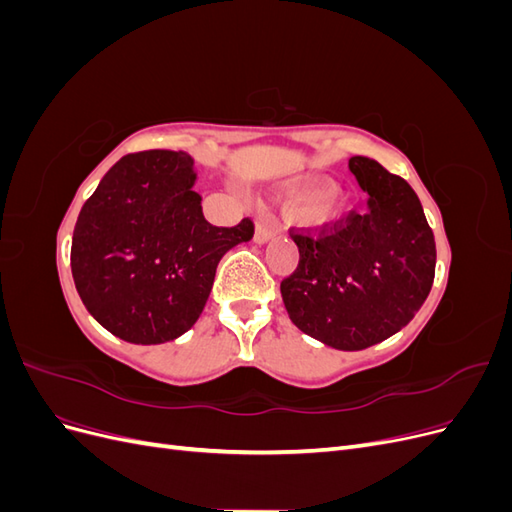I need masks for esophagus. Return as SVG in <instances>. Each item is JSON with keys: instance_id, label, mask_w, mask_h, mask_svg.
I'll list each match as a JSON object with an SVG mask.
<instances>
[{"instance_id": "34e87169", "label": "esophagus", "mask_w": 512, "mask_h": 512, "mask_svg": "<svg viewBox=\"0 0 512 512\" xmlns=\"http://www.w3.org/2000/svg\"><path fill=\"white\" fill-rule=\"evenodd\" d=\"M275 235H277V228H273L271 224L262 222V220L256 224V230H254V241H256V243H267V241H271Z\"/></svg>"}]
</instances>
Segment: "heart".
<instances>
[{
    "label": "heart",
    "instance_id": "b5f03b06",
    "mask_svg": "<svg viewBox=\"0 0 512 512\" xmlns=\"http://www.w3.org/2000/svg\"><path fill=\"white\" fill-rule=\"evenodd\" d=\"M297 190L288 200V215L292 220L318 224L333 218L344 205V192L337 183H320L318 177H305L290 183Z\"/></svg>",
    "mask_w": 512,
    "mask_h": 512
}]
</instances>
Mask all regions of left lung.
<instances>
[{"label":"left lung","mask_w":512,"mask_h":512,"mask_svg":"<svg viewBox=\"0 0 512 512\" xmlns=\"http://www.w3.org/2000/svg\"><path fill=\"white\" fill-rule=\"evenodd\" d=\"M350 173L367 211L320 237L294 232L299 267L282 282L294 327L337 350H363L395 335L425 303L436 241L410 185L376 160L354 156Z\"/></svg>","instance_id":"8db88e82"}]
</instances>
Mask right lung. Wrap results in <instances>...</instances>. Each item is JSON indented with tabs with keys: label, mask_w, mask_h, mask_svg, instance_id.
<instances>
[{
	"label": "right lung",
	"mask_w": 512,
	"mask_h": 512,
	"mask_svg": "<svg viewBox=\"0 0 512 512\" xmlns=\"http://www.w3.org/2000/svg\"><path fill=\"white\" fill-rule=\"evenodd\" d=\"M185 151L123 156L87 198L70 267L87 312L130 344H164L194 327L222 256L254 235L252 220L211 226Z\"/></svg>",
	"instance_id": "right-lung-1"
}]
</instances>
